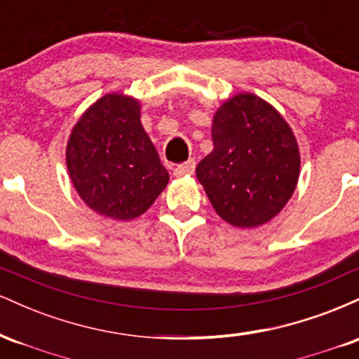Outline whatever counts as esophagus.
<instances>
[{
	"mask_svg": "<svg viewBox=\"0 0 359 359\" xmlns=\"http://www.w3.org/2000/svg\"><path fill=\"white\" fill-rule=\"evenodd\" d=\"M194 168H196V160H187V162L180 163L174 168V175L175 177H184V175H192Z\"/></svg>",
	"mask_w": 359,
	"mask_h": 359,
	"instance_id": "obj_1",
	"label": "esophagus"
}]
</instances>
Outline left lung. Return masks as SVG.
<instances>
[{
	"instance_id": "left-lung-1",
	"label": "left lung",
	"mask_w": 359,
	"mask_h": 359,
	"mask_svg": "<svg viewBox=\"0 0 359 359\" xmlns=\"http://www.w3.org/2000/svg\"><path fill=\"white\" fill-rule=\"evenodd\" d=\"M214 148L196 168L216 212L236 228H257L282 211L300 172L294 133L255 94H238L212 119Z\"/></svg>"
}]
</instances>
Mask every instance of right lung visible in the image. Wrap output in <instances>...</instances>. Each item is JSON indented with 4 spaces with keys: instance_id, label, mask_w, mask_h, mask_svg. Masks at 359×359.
Segmentation results:
<instances>
[{
    "instance_id": "1",
    "label": "right lung",
    "mask_w": 359,
    "mask_h": 359,
    "mask_svg": "<svg viewBox=\"0 0 359 359\" xmlns=\"http://www.w3.org/2000/svg\"><path fill=\"white\" fill-rule=\"evenodd\" d=\"M67 168L81 199L118 221L145 212L168 184L140 102L123 94H106L82 114L67 143Z\"/></svg>"
}]
</instances>
